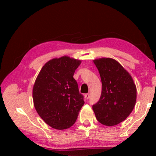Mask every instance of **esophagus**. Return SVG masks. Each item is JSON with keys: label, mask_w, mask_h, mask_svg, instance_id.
<instances>
[{"label": "esophagus", "mask_w": 156, "mask_h": 156, "mask_svg": "<svg viewBox=\"0 0 156 156\" xmlns=\"http://www.w3.org/2000/svg\"><path fill=\"white\" fill-rule=\"evenodd\" d=\"M84 97L86 98V99H89L90 98V94H84Z\"/></svg>", "instance_id": "esophagus-1"}]
</instances>
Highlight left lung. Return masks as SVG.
I'll use <instances>...</instances> for the list:
<instances>
[{"label": "left lung", "mask_w": 156, "mask_h": 156, "mask_svg": "<svg viewBox=\"0 0 156 156\" xmlns=\"http://www.w3.org/2000/svg\"><path fill=\"white\" fill-rule=\"evenodd\" d=\"M102 83L101 97L92 106L97 121L105 126L122 122L133 111L136 87L129 72L116 60L100 58L94 60Z\"/></svg>", "instance_id": "8db88e82"}]
</instances>
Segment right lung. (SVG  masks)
Wrapping results in <instances>:
<instances>
[{"mask_svg":"<svg viewBox=\"0 0 156 156\" xmlns=\"http://www.w3.org/2000/svg\"><path fill=\"white\" fill-rule=\"evenodd\" d=\"M81 61L64 56L48 61L40 70L33 89L37 114L53 129H69L84 105L73 76Z\"/></svg>","mask_w":156,"mask_h":156,"instance_id":"obj_1","label":"right lung"}]
</instances>
